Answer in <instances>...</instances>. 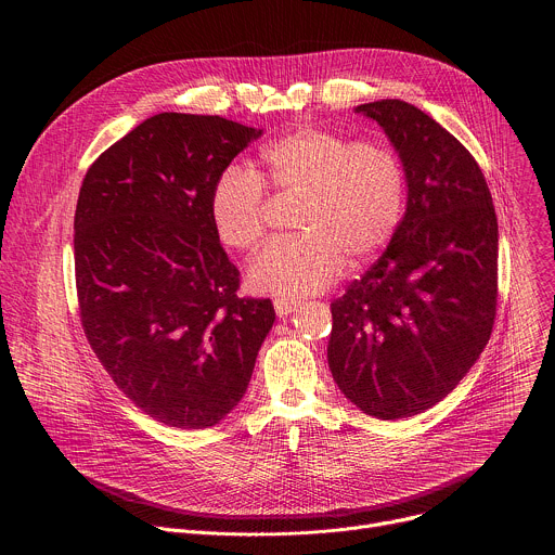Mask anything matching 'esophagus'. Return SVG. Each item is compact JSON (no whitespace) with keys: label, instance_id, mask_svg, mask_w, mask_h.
<instances>
[{"label":"esophagus","instance_id":"esophagus-1","mask_svg":"<svg viewBox=\"0 0 555 555\" xmlns=\"http://www.w3.org/2000/svg\"><path fill=\"white\" fill-rule=\"evenodd\" d=\"M298 300H292V298H276L274 300V309H276V313L281 315V319H285V315H289L292 311H296L298 309Z\"/></svg>","mask_w":555,"mask_h":555}]
</instances>
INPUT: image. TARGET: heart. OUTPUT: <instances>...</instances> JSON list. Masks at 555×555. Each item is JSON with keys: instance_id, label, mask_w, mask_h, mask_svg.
Segmentation results:
<instances>
[{"instance_id": "obj_1", "label": "heart", "mask_w": 555, "mask_h": 555, "mask_svg": "<svg viewBox=\"0 0 555 555\" xmlns=\"http://www.w3.org/2000/svg\"><path fill=\"white\" fill-rule=\"evenodd\" d=\"M298 195L296 236L270 244L250 266L253 289L300 298L330 287L353 261L373 259L398 232L406 208L400 155L382 140H353L298 127L261 151L257 173L230 167L208 193L217 240L240 253L266 236V191Z\"/></svg>"}]
</instances>
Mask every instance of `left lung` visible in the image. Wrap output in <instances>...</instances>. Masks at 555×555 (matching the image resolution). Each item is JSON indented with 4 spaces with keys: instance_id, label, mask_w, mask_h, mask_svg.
Returning a JSON list of instances; mask_svg holds the SVG:
<instances>
[{
    "instance_id": "1",
    "label": "left lung",
    "mask_w": 555,
    "mask_h": 555,
    "mask_svg": "<svg viewBox=\"0 0 555 555\" xmlns=\"http://www.w3.org/2000/svg\"><path fill=\"white\" fill-rule=\"evenodd\" d=\"M406 173V212L382 257L332 302L327 360L345 398L377 420L441 402L486 349L496 315L499 223L469 151L411 103L356 107Z\"/></svg>"
}]
</instances>
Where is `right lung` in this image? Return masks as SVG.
Segmentation results:
<instances>
[{"instance_id": "add662e5", "label": "right lung", "mask_w": 555, "mask_h": 555, "mask_svg": "<svg viewBox=\"0 0 555 555\" xmlns=\"http://www.w3.org/2000/svg\"><path fill=\"white\" fill-rule=\"evenodd\" d=\"M263 129L155 114L88 169L74 215L86 336L155 422L199 430L242 402L274 325L270 298H240V270L208 217L212 182Z\"/></svg>"}]
</instances>
